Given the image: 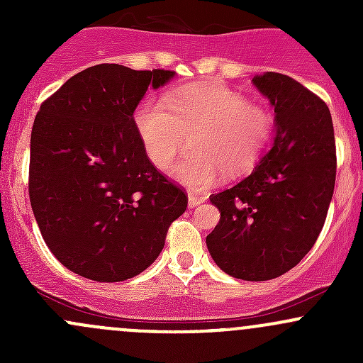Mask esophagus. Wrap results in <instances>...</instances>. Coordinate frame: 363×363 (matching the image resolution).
<instances>
[{"instance_id":"obj_1","label":"esophagus","mask_w":363,"mask_h":363,"mask_svg":"<svg viewBox=\"0 0 363 363\" xmlns=\"http://www.w3.org/2000/svg\"><path fill=\"white\" fill-rule=\"evenodd\" d=\"M205 200H207V196L199 195V193H193V191L188 193V205H189V208L199 207V205H202Z\"/></svg>"}]
</instances>
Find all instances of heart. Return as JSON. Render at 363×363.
I'll return each mask as SVG.
<instances>
[{"label": "heart", "mask_w": 363, "mask_h": 363, "mask_svg": "<svg viewBox=\"0 0 363 363\" xmlns=\"http://www.w3.org/2000/svg\"><path fill=\"white\" fill-rule=\"evenodd\" d=\"M163 101L145 98L133 112V124L155 167H170L191 142V151L172 174L193 189L214 186L225 172L239 177L252 170L269 145L274 119L246 96L223 86H191L174 91Z\"/></svg>", "instance_id": "1"}]
</instances>
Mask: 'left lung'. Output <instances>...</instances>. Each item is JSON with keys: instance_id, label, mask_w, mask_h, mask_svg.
Segmentation results:
<instances>
[{"instance_id": "obj_1", "label": "left lung", "mask_w": 363, "mask_h": 363, "mask_svg": "<svg viewBox=\"0 0 363 363\" xmlns=\"http://www.w3.org/2000/svg\"><path fill=\"white\" fill-rule=\"evenodd\" d=\"M274 107L272 147L251 175L211 195L221 218L205 242L216 265L244 281L283 276L311 251L335 186V138L325 101L291 77L252 79Z\"/></svg>"}]
</instances>
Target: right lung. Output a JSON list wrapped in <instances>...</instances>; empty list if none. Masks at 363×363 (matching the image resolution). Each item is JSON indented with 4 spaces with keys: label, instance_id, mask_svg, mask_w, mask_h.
<instances>
[{
    "label": "right lung",
    "instance_id": "1",
    "mask_svg": "<svg viewBox=\"0 0 363 363\" xmlns=\"http://www.w3.org/2000/svg\"><path fill=\"white\" fill-rule=\"evenodd\" d=\"M175 77L96 65L68 79L35 117L29 200L43 240L67 269L98 283L144 272L186 193L145 155L133 112Z\"/></svg>",
    "mask_w": 363,
    "mask_h": 363
}]
</instances>
